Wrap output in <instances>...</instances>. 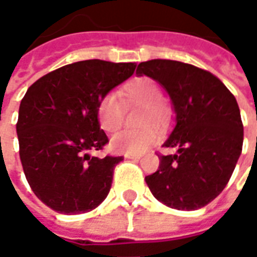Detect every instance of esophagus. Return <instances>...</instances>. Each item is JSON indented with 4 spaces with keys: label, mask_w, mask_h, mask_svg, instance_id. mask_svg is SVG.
<instances>
[{
    "label": "esophagus",
    "mask_w": 257,
    "mask_h": 257,
    "mask_svg": "<svg viewBox=\"0 0 257 257\" xmlns=\"http://www.w3.org/2000/svg\"><path fill=\"white\" fill-rule=\"evenodd\" d=\"M125 158H128V160H140L142 156L140 154H125Z\"/></svg>",
    "instance_id": "1"
}]
</instances>
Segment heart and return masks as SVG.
<instances>
[{"mask_svg": "<svg viewBox=\"0 0 257 257\" xmlns=\"http://www.w3.org/2000/svg\"><path fill=\"white\" fill-rule=\"evenodd\" d=\"M121 95L125 103L140 106V125L157 123L164 125L171 117L169 107L162 101V90L157 82L147 77L131 79L123 85ZM97 121L103 131L115 132L123 119L121 103L117 96L107 93L97 103ZM157 131L153 126L140 129H125L114 135L111 139L112 149L125 154H140L157 140Z\"/></svg>", "mask_w": 257, "mask_h": 257, "instance_id": "b5f03b06", "label": "heart"}]
</instances>
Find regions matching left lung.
<instances>
[{
  "instance_id": "left-lung-1",
  "label": "left lung",
  "mask_w": 257,
  "mask_h": 257,
  "mask_svg": "<svg viewBox=\"0 0 257 257\" xmlns=\"http://www.w3.org/2000/svg\"><path fill=\"white\" fill-rule=\"evenodd\" d=\"M138 75L156 79L167 90L176 114L175 128L160 157L158 171L146 183L160 202L179 210L208 205L231 178L243 142L235 97L213 74L176 60L142 62Z\"/></svg>"
}]
</instances>
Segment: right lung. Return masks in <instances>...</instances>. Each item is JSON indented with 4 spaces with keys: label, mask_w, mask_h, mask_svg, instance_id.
<instances>
[{
    "label": "right lung",
    "mask_w": 257,
    "mask_h": 257,
    "mask_svg": "<svg viewBox=\"0 0 257 257\" xmlns=\"http://www.w3.org/2000/svg\"><path fill=\"white\" fill-rule=\"evenodd\" d=\"M136 63L99 59L48 73L20 101L16 132L26 179L38 198L64 215L100 205L122 157H90L108 143L97 121V103L134 74Z\"/></svg>",
    "instance_id": "add662e5"
}]
</instances>
